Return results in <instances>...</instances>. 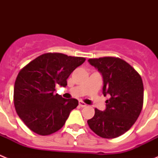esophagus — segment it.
I'll return each instance as SVG.
<instances>
[{
  "instance_id": "34e87169",
  "label": "esophagus",
  "mask_w": 158,
  "mask_h": 158,
  "mask_svg": "<svg viewBox=\"0 0 158 158\" xmlns=\"http://www.w3.org/2000/svg\"><path fill=\"white\" fill-rule=\"evenodd\" d=\"M79 106L81 107H85L87 106V104H86L85 103H84L83 101H79Z\"/></svg>"
}]
</instances>
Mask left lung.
I'll list each match as a JSON object with an SVG mask.
<instances>
[{
    "label": "left lung",
    "instance_id": "8db88e82",
    "mask_svg": "<svg viewBox=\"0 0 158 158\" xmlns=\"http://www.w3.org/2000/svg\"><path fill=\"white\" fill-rule=\"evenodd\" d=\"M89 63L103 75L106 109L95 108L88 120L89 127L104 139H115L126 133L139 118L143 106L144 89L140 74L129 63L115 57L90 58Z\"/></svg>",
    "mask_w": 158,
    "mask_h": 158
}]
</instances>
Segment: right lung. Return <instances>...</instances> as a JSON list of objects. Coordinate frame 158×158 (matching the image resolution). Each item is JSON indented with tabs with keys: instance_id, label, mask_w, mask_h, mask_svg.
Segmentation results:
<instances>
[{
	"instance_id": "1",
	"label": "right lung",
	"mask_w": 158,
	"mask_h": 158,
	"mask_svg": "<svg viewBox=\"0 0 158 158\" xmlns=\"http://www.w3.org/2000/svg\"><path fill=\"white\" fill-rule=\"evenodd\" d=\"M85 58L61 53H46L20 69L14 85L16 113L31 131L49 135L59 131L73 109L76 99L54 94L55 85L65 87L67 78Z\"/></svg>"
}]
</instances>
